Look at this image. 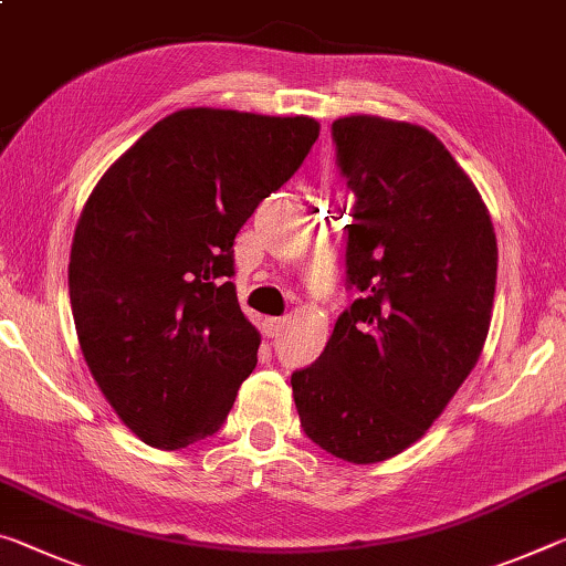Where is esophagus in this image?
<instances>
[{
  "label": "esophagus",
  "instance_id": "34e87169",
  "mask_svg": "<svg viewBox=\"0 0 566 566\" xmlns=\"http://www.w3.org/2000/svg\"><path fill=\"white\" fill-rule=\"evenodd\" d=\"M282 327H284V319L282 317H266L262 322V329H264L266 337H276L282 332Z\"/></svg>",
  "mask_w": 566,
  "mask_h": 566
}]
</instances>
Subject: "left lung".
<instances>
[{
    "instance_id": "left-lung-1",
    "label": "left lung",
    "mask_w": 566,
    "mask_h": 566,
    "mask_svg": "<svg viewBox=\"0 0 566 566\" xmlns=\"http://www.w3.org/2000/svg\"><path fill=\"white\" fill-rule=\"evenodd\" d=\"M332 140L355 193L345 264L360 294L292 392L312 443L378 463L423 438L476 367L499 249L476 186L430 130L347 115Z\"/></svg>"
}]
</instances>
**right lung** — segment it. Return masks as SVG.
<instances>
[{"mask_svg": "<svg viewBox=\"0 0 566 566\" xmlns=\"http://www.w3.org/2000/svg\"><path fill=\"white\" fill-rule=\"evenodd\" d=\"M319 123L186 107L133 143L90 193L70 251L85 363L143 443L217 433L262 337L239 307L234 239L307 158Z\"/></svg>", "mask_w": 566, "mask_h": 566, "instance_id": "add662e5", "label": "right lung"}]
</instances>
